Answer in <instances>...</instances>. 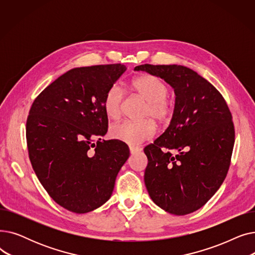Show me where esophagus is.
I'll use <instances>...</instances> for the list:
<instances>
[{"label":"esophagus","mask_w":255,"mask_h":255,"mask_svg":"<svg viewBox=\"0 0 255 255\" xmlns=\"http://www.w3.org/2000/svg\"><path fill=\"white\" fill-rule=\"evenodd\" d=\"M129 150L131 154H135V153H139L141 151L140 146H135V145H130L129 146Z\"/></svg>","instance_id":"34e87169"}]
</instances>
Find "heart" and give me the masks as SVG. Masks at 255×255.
Wrapping results in <instances>:
<instances>
[{
    "label": "heart",
    "instance_id": "b5f03b06",
    "mask_svg": "<svg viewBox=\"0 0 255 255\" xmlns=\"http://www.w3.org/2000/svg\"><path fill=\"white\" fill-rule=\"evenodd\" d=\"M131 87L138 96L146 101L143 111V118H153L158 122H165L172 114V104L166 98L168 89L158 77L144 74L133 80ZM125 98V90L118 84L112 85L106 91L103 98V109L105 114L112 119L120 117ZM156 133V125L151 119L140 122L134 121H121L110 128L113 138L124 141L131 145L139 144L152 138Z\"/></svg>",
    "mask_w": 255,
    "mask_h": 255
}]
</instances>
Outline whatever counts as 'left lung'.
I'll return each instance as SVG.
<instances>
[{"mask_svg":"<svg viewBox=\"0 0 255 255\" xmlns=\"http://www.w3.org/2000/svg\"><path fill=\"white\" fill-rule=\"evenodd\" d=\"M173 88L176 104L167 129L143 149L144 184L153 202L173 215L207 204L223 183L235 143L232 113L220 92L181 65L136 66Z\"/></svg>","mask_w":255,"mask_h":255,"instance_id":"8db88e82","label":"left lung"}]
</instances>
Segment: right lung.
I'll return each instance as SVG.
<instances>
[{"instance_id": "add662e5", "label": "right lung", "mask_w": 255, "mask_h": 255, "mask_svg": "<svg viewBox=\"0 0 255 255\" xmlns=\"http://www.w3.org/2000/svg\"><path fill=\"white\" fill-rule=\"evenodd\" d=\"M126 71L123 64L67 71L34 100L25 135L33 169L61 207L84 214L102 206L129 157L128 145L101 140L109 127L106 91Z\"/></svg>"}]
</instances>
